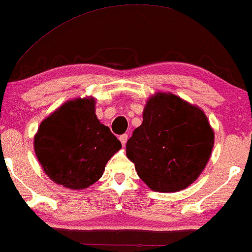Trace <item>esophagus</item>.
I'll return each instance as SVG.
<instances>
[{"label":"esophagus","instance_id":"obj_1","mask_svg":"<svg viewBox=\"0 0 252 252\" xmlns=\"http://www.w3.org/2000/svg\"><path fill=\"white\" fill-rule=\"evenodd\" d=\"M127 139H128V135H127V134H123V135L119 136V140H120V142H122L123 146H125L126 144Z\"/></svg>","mask_w":252,"mask_h":252}]
</instances>
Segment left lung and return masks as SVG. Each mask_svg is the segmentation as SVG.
I'll use <instances>...</instances> for the list:
<instances>
[{"mask_svg": "<svg viewBox=\"0 0 252 252\" xmlns=\"http://www.w3.org/2000/svg\"><path fill=\"white\" fill-rule=\"evenodd\" d=\"M215 132L208 117L172 93L157 92L143 122L127 141L126 155L151 190L175 192L190 186L211 157Z\"/></svg>", "mask_w": 252, "mask_h": 252, "instance_id": "left-lung-1", "label": "left lung"}]
</instances>
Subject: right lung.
<instances>
[{"mask_svg": "<svg viewBox=\"0 0 252 252\" xmlns=\"http://www.w3.org/2000/svg\"><path fill=\"white\" fill-rule=\"evenodd\" d=\"M95 98L66 101L41 122L34 151L50 180L81 190L102 177L122 143L95 113Z\"/></svg>", "mask_w": 252, "mask_h": 252, "instance_id": "add662e5", "label": "right lung"}]
</instances>
